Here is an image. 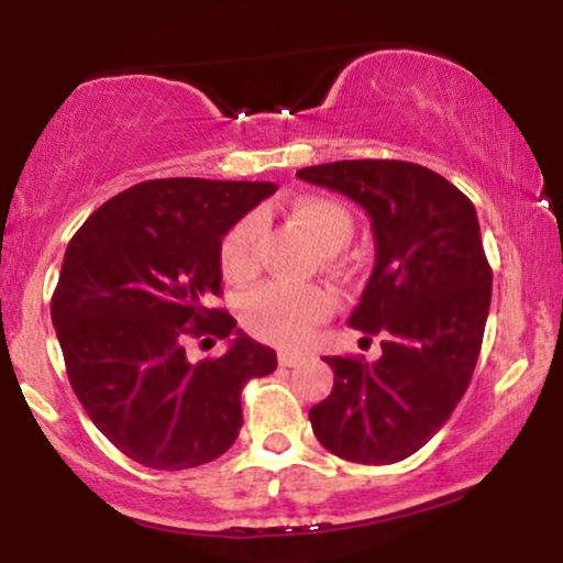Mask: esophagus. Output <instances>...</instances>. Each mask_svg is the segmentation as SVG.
Returning a JSON list of instances; mask_svg holds the SVG:
<instances>
[{"label": "esophagus", "instance_id": "esophagus-1", "mask_svg": "<svg viewBox=\"0 0 563 563\" xmlns=\"http://www.w3.org/2000/svg\"><path fill=\"white\" fill-rule=\"evenodd\" d=\"M303 354H299V352H280L277 354V363H280L283 367H296L299 363H303Z\"/></svg>", "mask_w": 563, "mask_h": 563}]
</instances>
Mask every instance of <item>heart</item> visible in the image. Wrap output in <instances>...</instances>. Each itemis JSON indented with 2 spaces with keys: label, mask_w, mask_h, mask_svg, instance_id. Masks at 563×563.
Masks as SVG:
<instances>
[{
  "label": "heart",
  "mask_w": 563,
  "mask_h": 563,
  "mask_svg": "<svg viewBox=\"0 0 563 563\" xmlns=\"http://www.w3.org/2000/svg\"><path fill=\"white\" fill-rule=\"evenodd\" d=\"M288 217L320 254H339L352 241V217L331 198H299L288 206ZM256 217L238 219L224 232L219 245V264L232 283L249 280L256 273ZM335 309V296L322 286H290V283H264L245 296L241 303L243 325L256 339L275 346H296L312 333L320 320Z\"/></svg>",
  "instance_id": "heart-1"
}]
</instances>
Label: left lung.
Masks as SVG:
<instances>
[{"instance_id":"8db88e82","label":"left lung","mask_w":563,"mask_h":563,"mask_svg":"<svg viewBox=\"0 0 563 563\" xmlns=\"http://www.w3.org/2000/svg\"><path fill=\"white\" fill-rule=\"evenodd\" d=\"M371 217L376 267L349 325L384 335L380 357H325L333 391L309 410L333 455L386 466L418 452L466 394L484 339L493 269L474 203L407 161H335L296 172Z\"/></svg>"}]
</instances>
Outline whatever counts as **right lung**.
Returning <instances> with one entry per match:
<instances>
[{
	"label": "right lung",
	"instance_id": "1",
	"mask_svg": "<svg viewBox=\"0 0 563 563\" xmlns=\"http://www.w3.org/2000/svg\"><path fill=\"white\" fill-rule=\"evenodd\" d=\"M275 190L147 179L70 238L53 294L68 380L97 429L142 466L183 471L228 452L243 426V386L277 367L275 349L211 307L222 296L224 232ZM203 334L236 339L222 358L190 364L184 341Z\"/></svg>",
	"mask_w": 563,
	"mask_h": 563
}]
</instances>
